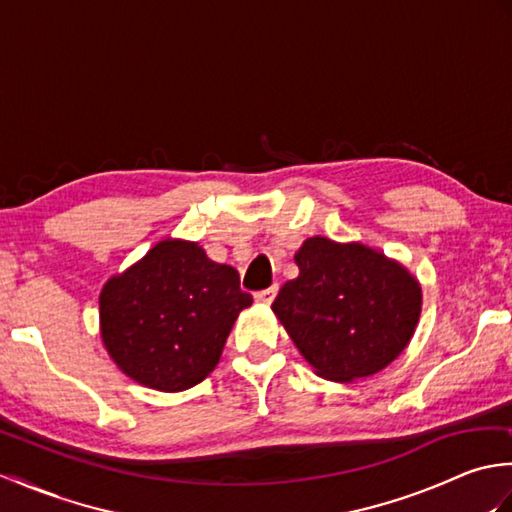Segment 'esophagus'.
<instances>
[{"label":"esophagus","instance_id":"obj_1","mask_svg":"<svg viewBox=\"0 0 512 512\" xmlns=\"http://www.w3.org/2000/svg\"><path fill=\"white\" fill-rule=\"evenodd\" d=\"M277 286H270V288H266V290H259V292H255V301L257 303H264V306H268V303H273V299L277 297Z\"/></svg>","mask_w":512,"mask_h":512}]
</instances>
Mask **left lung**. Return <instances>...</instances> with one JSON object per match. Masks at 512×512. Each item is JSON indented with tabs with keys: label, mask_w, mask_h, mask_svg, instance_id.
Masks as SVG:
<instances>
[{
	"label": "left lung",
	"mask_w": 512,
	"mask_h": 512,
	"mask_svg": "<svg viewBox=\"0 0 512 512\" xmlns=\"http://www.w3.org/2000/svg\"><path fill=\"white\" fill-rule=\"evenodd\" d=\"M299 277L273 312L303 358L328 380L350 383L387 367L418 325V281L363 244L310 237L297 250Z\"/></svg>",
	"instance_id": "left-lung-1"
}]
</instances>
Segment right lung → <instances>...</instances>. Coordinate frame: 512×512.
<instances>
[{
  "instance_id": "right-lung-1",
  "label": "right lung",
  "mask_w": 512,
  "mask_h": 512,
  "mask_svg": "<svg viewBox=\"0 0 512 512\" xmlns=\"http://www.w3.org/2000/svg\"><path fill=\"white\" fill-rule=\"evenodd\" d=\"M253 303L233 266L198 244L160 242L101 292L107 352L136 383L182 391L213 372L237 314Z\"/></svg>"
}]
</instances>
